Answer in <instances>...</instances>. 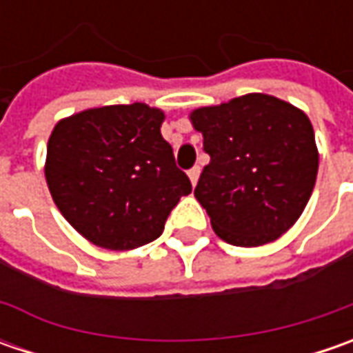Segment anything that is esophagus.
Segmentation results:
<instances>
[{
	"instance_id": "1",
	"label": "esophagus",
	"mask_w": 353,
	"mask_h": 353,
	"mask_svg": "<svg viewBox=\"0 0 353 353\" xmlns=\"http://www.w3.org/2000/svg\"><path fill=\"white\" fill-rule=\"evenodd\" d=\"M198 176H200V167H192V169L188 170V179H190L192 184L198 183Z\"/></svg>"
}]
</instances>
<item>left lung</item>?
Returning a JSON list of instances; mask_svg holds the SVG:
<instances>
[{"mask_svg": "<svg viewBox=\"0 0 353 353\" xmlns=\"http://www.w3.org/2000/svg\"><path fill=\"white\" fill-rule=\"evenodd\" d=\"M190 121L210 163L194 196L224 241H275L305 210L319 172L314 129L305 112L267 94L198 108Z\"/></svg>", "mask_w": 353, "mask_h": 353, "instance_id": "obj_1", "label": "left lung"}]
</instances>
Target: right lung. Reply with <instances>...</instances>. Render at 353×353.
<instances>
[{
	"instance_id": "1",
	"label": "right lung",
	"mask_w": 353,
	"mask_h": 353,
	"mask_svg": "<svg viewBox=\"0 0 353 353\" xmlns=\"http://www.w3.org/2000/svg\"><path fill=\"white\" fill-rule=\"evenodd\" d=\"M147 103L103 105L61 119L47 145L48 190L78 234L103 250H135L163 234L192 184Z\"/></svg>"
}]
</instances>
